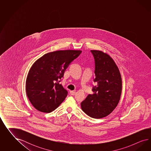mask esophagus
<instances>
[{"label": "esophagus", "instance_id": "34e87169", "mask_svg": "<svg viewBox=\"0 0 151 151\" xmlns=\"http://www.w3.org/2000/svg\"><path fill=\"white\" fill-rule=\"evenodd\" d=\"M70 94H71V95L73 96V95H75L76 94V92L73 91H70Z\"/></svg>", "mask_w": 151, "mask_h": 151}]
</instances>
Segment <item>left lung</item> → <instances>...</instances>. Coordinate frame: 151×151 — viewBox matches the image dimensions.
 Listing matches in <instances>:
<instances>
[{
	"instance_id": "1",
	"label": "left lung",
	"mask_w": 151,
	"mask_h": 151,
	"mask_svg": "<svg viewBox=\"0 0 151 151\" xmlns=\"http://www.w3.org/2000/svg\"><path fill=\"white\" fill-rule=\"evenodd\" d=\"M95 59V78L93 94L81 103L82 111L88 116L101 119L110 114L119 104L122 91V79L114 60L102 51L91 50Z\"/></svg>"
}]
</instances>
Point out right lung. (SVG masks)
Wrapping results in <instances>:
<instances>
[{"label": "right lung", "mask_w": 151, "mask_h": 151, "mask_svg": "<svg viewBox=\"0 0 151 151\" xmlns=\"http://www.w3.org/2000/svg\"><path fill=\"white\" fill-rule=\"evenodd\" d=\"M81 51L59 50L43 55L30 69L26 81L27 97L37 110L49 113L64 101L68 92L60 82L69 65Z\"/></svg>", "instance_id": "right-lung-1"}]
</instances>
